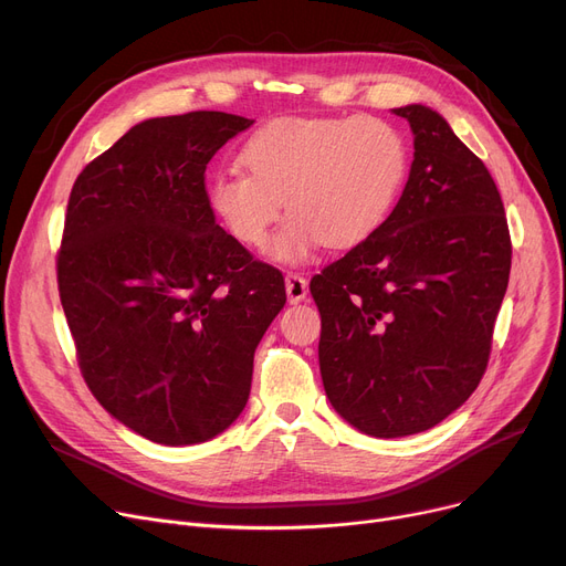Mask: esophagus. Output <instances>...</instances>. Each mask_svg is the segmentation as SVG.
<instances>
[{
	"label": "esophagus",
	"instance_id": "1",
	"mask_svg": "<svg viewBox=\"0 0 566 566\" xmlns=\"http://www.w3.org/2000/svg\"><path fill=\"white\" fill-rule=\"evenodd\" d=\"M284 282H286V298H289L291 305H298L307 298L310 286H307V280L301 273H286Z\"/></svg>",
	"mask_w": 566,
	"mask_h": 566
}]
</instances>
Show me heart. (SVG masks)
<instances>
[{
  "label": "heart",
  "mask_w": 566,
  "mask_h": 566,
  "mask_svg": "<svg viewBox=\"0 0 566 566\" xmlns=\"http://www.w3.org/2000/svg\"><path fill=\"white\" fill-rule=\"evenodd\" d=\"M245 169H222L208 184L213 213L238 243L259 248L280 218L271 256L303 263L323 243L353 248L385 222L403 192L410 151L380 116L275 118L241 148Z\"/></svg>",
  "instance_id": "obj_1"
}]
</instances>
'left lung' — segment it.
Listing matches in <instances>:
<instances>
[{
  "label": "left lung",
  "instance_id": "obj_1",
  "mask_svg": "<svg viewBox=\"0 0 566 566\" xmlns=\"http://www.w3.org/2000/svg\"><path fill=\"white\" fill-rule=\"evenodd\" d=\"M392 112L415 135L395 211L310 282L325 395L376 438L427 431L474 392L512 268L486 165L431 107Z\"/></svg>",
  "mask_w": 566,
  "mask_h": 566
}]
</instances>
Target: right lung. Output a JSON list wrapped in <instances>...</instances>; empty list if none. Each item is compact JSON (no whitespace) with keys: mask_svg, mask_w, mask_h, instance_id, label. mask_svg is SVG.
Masks as SVG:
<instances>
[{"mask_svg":"<svg viewBox=\"0 0 566 566\" xmlns=\"http://www.w3.org/2000/svg\"><path fill=\"white\" fill-rule=\"evenodd\" d=\"M252 118L188 112L133 126L75 178L59 298L98 403L160 444L243 412L254 350L286 303L277 268L216 224L206 165Z\"/></svg>","mask_w":566,"mask_h":566,"instance_id":"1","label":"right lung"}]
</instances>
